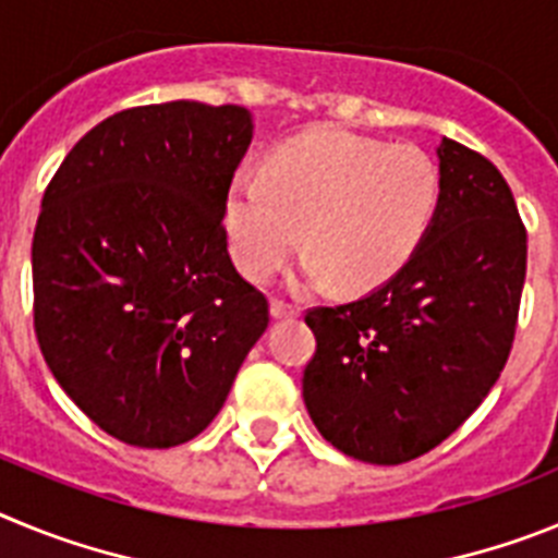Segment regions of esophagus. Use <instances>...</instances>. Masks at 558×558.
Wrapping results in <instances>:
<instances>
[{
	"mask_svg": "<svg viewBox=\"0 0 558 558\" xmlns=\"http://www.w3.org/2000/svg\"><path fill=\"white\" fill-rule=\"evenodd\" d=\"M270 315H274V318H295V315H299V307L282 302V299H274V302H270Z\"/></svg>",
	"mask_w": 558,
	"mask_h": 558,
	"instance_id": "esophagus-1",
	"label": "esophagus"
}]
</instances>
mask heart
Returning a JSON list of instances; mask_svg holds the SVG:
<instances>
[{
	"mask_svg": "<svg viewBox=\"0 0 558 558\" xmlns=\"http://www.w3.org/2000/svg\"><path fill=\"white\" fill-rule=\"evenodd\" d=\"M441 172L425 150L349 128H315L276 147L265 172H236L226 198L231 256L248 279L282 268L307 236L302 284L366 293L425 243Z\"/></svg>",
	"mask_w": 558,
	"mask_h": 558,
	"instance_id": "obj_1",
	"label": "heart"
}]
</instances>
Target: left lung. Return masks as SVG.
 Returning <instances> with one entry per match:
<instances>
[{"label": "left lung", "instance_id": "obj_1", "mask_svg": "<svg viewBox=\"0 0 558 558\" xmlns=\"http://www.w3.org/2000/svg\"><path fill=\"white\" fill-rule=\"evenodd\" d=\"M441 201L425 243L357 302L307 310L302 393L343 456L405 463L472 416L500 377L520 313L529 234L486 156L441 140Z\"/></svg>", "mask_w": 558, "mask_h": 558}]
</instances>
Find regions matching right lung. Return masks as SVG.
I'll use <instances>...</instances> for the list:
<instances>
[{
    "label": "right lung",
    "instance_id": "1",
    "mask_svg": "<svg viewBox=\"0 0 558 558\" xmlns=\"http://www.w3.org/2000/svg\"><path fill=\"white\" fill-rule=\"evenodd\" d=\"M254 136L243 106L113 113L49 181L33 234V322L49 372L108 436L165 450L218 416L268 299L223 229Z\"/></svg>",
    "mask_w": 558,
    "mask_h": 558
}]
</instances>
